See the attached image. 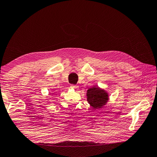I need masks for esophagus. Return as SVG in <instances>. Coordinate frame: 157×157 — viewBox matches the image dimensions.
Wrapping results in <instances>:
<instances>
[{"label":"esophagus","mask_w":157,"mask_h":157,"mask_svg":"<svg viewBox=\"0 0 157 157\" xmlns=\"http://www.w3.org/2000/svg\"><path fill=\"white\" fill-rule=\"evenodd\" d=\"M78 86H77V85H75V84H71V88H72L73 89H77L78 88Z\"/></svg>","instance_id":"esophagus-1"}]
</instances>
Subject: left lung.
Wrapping results in <instances>:
<instances>
[{"instance_id":"obj_1","label":"left lung","mask_w":157,"mask_h":157,"mask_svg":"<svg viewBox=\"0 0 157 157\" xmlns=\"http://www.w3.org/2000/svg\"><path fill=\"white\" fill-rule=\"evenodd\" d=\"M87 101L94 109L103 107L109 100L108 93L99 87H92L87 90Z\"/></svg>"}]
</instances>
